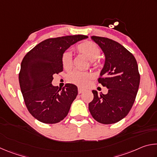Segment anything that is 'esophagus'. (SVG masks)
Returning <instances> with one entry per match:
<instances>
[{
  "label": "esophagus",
  "mask_w": 157,
  "mask_h": 157,
  "mask_svg": "<svg viewBox=\"0 0 157 157\" xmlns=\"http://www.w3.org/2000/svg\"><path fill=\"white\" fill-rule=\"evenodd\" d=\"M84 92V89H81V88H78V93H79V94H82V93H83Z\"/></svg>",
  "instance_id": "34e87169"
}]
</instances>
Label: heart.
<instances>
[{
  "instance_id": "obj_1",
  "label": "heart",
  "mask_w": 157,
  "mask_h": 157,
  "mask_svg": "<svg viewBox=\"0 0 157 157\" xmlns=\"http://www.w3.org/2000/svg\"><path fill=\"white\" fill-rule=\"evenodd\" d=\"M75 49L78 52L84 55L90 60H95L99 57L101 50L97 44L91 41H85L79 44ZM61 62L63 68L68 69L73 65V57L71 52H64L62 55ZM94 64H96L94 63ZM92 75L89 72H82L78 70H73L68 74L67 79L69 82L83 87L86 86L89 79L91 78Z\"/></svg>"
}]
</instances>
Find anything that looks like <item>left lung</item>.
I'll return each mask as SVG.
<instances>
[{
	"label": "left lung",
	"instance_id": "obj_1",
	"mask_svg": "<svg viewBox=\"0 0 157 157\" xmlns=\"http://www.w3.org/2000/svg\"><path fill=\"white\" fill-rule=\"evenodd\" d=\"M104 52L105 65L98 79L108 89L107 94L93 90L94 100L89 109L95 121L102 124L116 123L131 109L140 84L136 60L131 52L118 42L105 37L92 36Z\"/></svg>",
	"mask_w": 157,
	"mask_h": 157
}]
</instances>
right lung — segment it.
I'll use <instances>...</instances> for the list:
<instances>
[{
  "label": "right lung",
  "instance_id": "right-lung-1",
  "mask_svg": "<svg viewBox=\"0 0 157 157\" xmlns=\"http://www.w3.org/2000/svg\"><path fill=\"white\" fill-rule=\"evenodd\" d=\"M86 38L79 34L48 39L23 57L18 75L21 91L26 107L36 120L55 124L67 116L78 95V87L66 84L58 89L51 84L53 75L63 71V53L73 44Z\"/></svg>",
  "mask_w": 157,
  "mask_h": 157
}]
</instances>
